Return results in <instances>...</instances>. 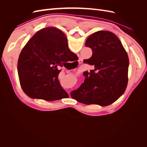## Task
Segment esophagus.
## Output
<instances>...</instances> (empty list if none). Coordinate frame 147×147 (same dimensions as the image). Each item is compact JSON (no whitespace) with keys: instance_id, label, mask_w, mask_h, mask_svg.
<instances>
[{"instance_id":"obj_1","label":"esophagus","mask_w":147,"mask_h":147,"mask_svg":"<svg viewBox=\"0 0 147 147\" xmlns=\"http://www.w3.org/2000/svg\"><path fill=\"white\" fill-rule=\"evenodd\" d=\"M79 62H80V63H82V60H80V61H79Z\"/></svg>"}]
</instances>
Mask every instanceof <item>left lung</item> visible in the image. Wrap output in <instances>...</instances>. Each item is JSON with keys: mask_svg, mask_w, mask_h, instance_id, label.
<instances>
[{"mask_svg": "<svg viewBox=\"0 0 147 147\" xmlns=\"http://www.w3.org/2000/svg\"><path fill=\"white\" fill-rule=\"evenodd\" d=\"M85 45L91 48L92 56L83 60L94 67L84 72V83L70 92L82 104L110 105L125 91L128 82L129 57L120 40L113 32L99 30L91 35Z\"/></svg>", "mask_w": 147, "mask_h": 147, "instance_id": "8db88e82", "label": "left lung"}]
</instances>
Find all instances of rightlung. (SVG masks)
<instances>
[{
	"label": "right lung",
	"mask_w": 147,
	"mask_h": 147,
	"mask_svg": "<svg viewBox=\"0 0 147 147\" xmlns=\"http://www.w3.org/2000/svg\"><path fill=\"white\" fill-rule=\"evenodd\" d=\"M75 56L59 29L48 27L38 30L26 44L18 61L22 90L31 98L47 101L69 97L58 80L61 70L57 66L72 61Z\"/></svg>",
	"instance_id": "add662e5"
}]
</instances>
